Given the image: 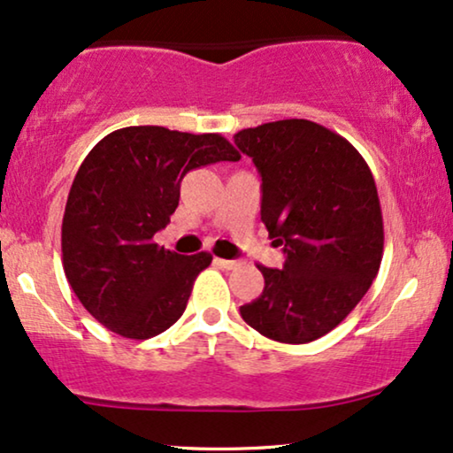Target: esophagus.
Listing matches in <instances>:
<instances>
[{
  "label": "esophagus",
  "mask_w": 453,
  "mask_h": 453,
  "mask_svg": "<svg viewBox=\"0 0 453 453\" xmlns=\"http://www.w3.org/2000/svg\"><path fill=\"white\" fill-rule=\"evenodd\" d=\"M215 263L223 269H236V267L242 265V263L236 261V259H215Z\"/></svg>",
  "instance_id": "34e87169"
}]
</instances>
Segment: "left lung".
Returning a JSON list of instances; mask_svg holds the SVG:
<instances>
[{
    "mask_svg": "<svg viewBox=\"0 0 453 453\" xmlns=\"http://www.w3.org/2000/svg\"><path fill=\"white\" fill-rule=\"evenodd\" d=\"M234 144L259 171L261 221L286 255L282 269L257 265L265 288L240 316L272 341H316L379 273L385 232L374 177L345 137L305 119L242 129Z\"/></svg>",
    "mask_w": 453,
    "mask_h": 453,
    "instance_id": "1",
    "label": "left lung"
}]
</instances>
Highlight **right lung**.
<instances>
[{
	"instance_id": "right-lung-1",
	"label": "right lung",
	"mask_w": 453,
	"mask_h": 453,
	"mask_svg": "<svg viewBox=\"0 0 453 453\" xmlns=\"http://www.w3.org/2000/svg\"><path fill=\"white\" fill-rule=\"evenodd\" d=\"M219 134L157 125L112 131L74 175L62 217V265L83 307L108 330L146 341L171 328L209 253L177 255L152 242L180 204L192 169L238 160Z\"/></svg>"
}]
</instances>
